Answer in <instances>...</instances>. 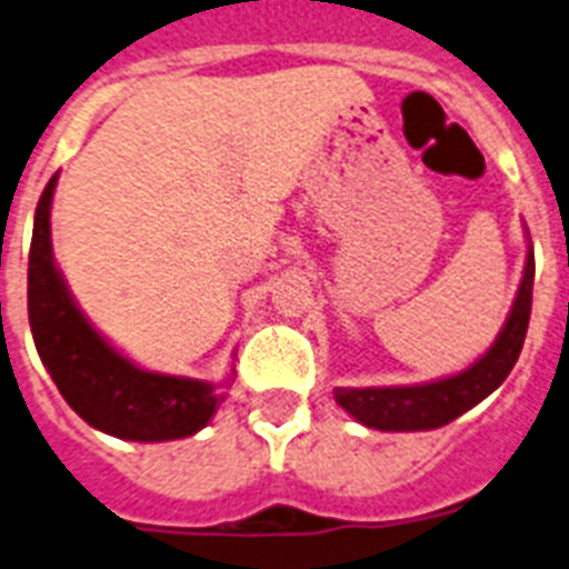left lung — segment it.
I'll return each instance as SVG.
<instances>
[{"label": "left lung", "mask_w": 569, "mask_h": 569, "mask_svg": "<svg viewBox=\"0 0 569 569\" xmlns=\"http://www.w3.org/2000/svg\"><path fill=\"white\" fill-rule=\"evenodd\" d=\"M532 280L536 257L529 251L518 298L500 336L462 373L410 388H336V402L358 422L379 431H431L455 422L477 402H483L491 390H498L518 361L532 312Z\"/></svg>", "instance_id": "1"}]
</instances>
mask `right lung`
Returning <instances> with one entry per match:
<instances>
[{"mask_svg": "<svg viewBox=\"0 0 569 569\" xmlns=\"http://www.w3.org/2000/svg\"><path fill=\"white\" fill-rule=\"evenodd\" d=\"M54 188L51 176L33 213L28 321L57 390L80 419L118 439L164 442L202 431L222 402L217 385L136 367L86 321L69 295L51 251Z\"/></svg>", "mask_w": 569, "mask_h": 569, "instance_id": "add662e5", "label": "right lung"}]
</instances>
